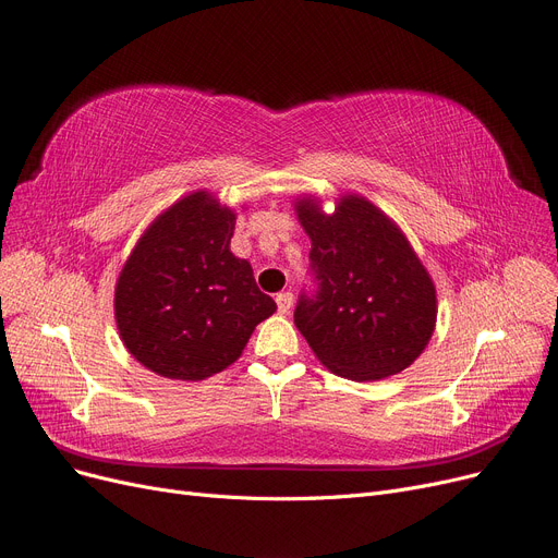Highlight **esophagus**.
<instances>
[{
    "label": "esophagus",
    "mask_w": 558,
    "mask_h": 558,
    "mask_svg": "<svg viewBox=\"0 0 558 558\" xmlns=\"http://www.w3.org/2000/svg\"><path fill=\"white\" fill-rule=\"evenodd\" d=\"M276 303H278V313H280V315H287V313H290L292 303H294V296H292V292H280V294L276 296Z\"/></svg>",
    "instance_id": "obj_1"
}]
</instances>
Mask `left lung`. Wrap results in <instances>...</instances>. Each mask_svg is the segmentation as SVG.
Wrapping results in <instances>:
<instances>
[{"instance_id": "1", "label": "left lung", "mask_w": 558, "mask_h": 558, "mask_svg": "<svg viewBox=\"0 0 558 558\" xmlns=\"http://www.w3.org/2000/svg\"><path fill=\"white\" fill-rule=\"evenodd\" d=\"M296 216L313 241L317 292L299 299L294 324L333 375L377 381L402 373L437 324V290L400 227L361 197L342 195L333 214L299 197Z\"/></svg>"}]
</instances>
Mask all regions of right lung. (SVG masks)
Wrapping results in <instances>:
<instances>
[{"label": "right lung", "mask_w": 558, "mask_h": 558, "mask_svg": "<svg viewBox=\"0 0 558 558\" xmlns=\"http://www.w3.org/2000/svg\"><path fill=\"white\" fill-rule=\"evenodd\" d=\"M236 214L195 191L135 243L114 287L123 347L151 373L199 381L232 365L255 326L276 313L253 266L234 257Z\"/></svg>", "instance_id": "right-lung-1"}]
</instances>
